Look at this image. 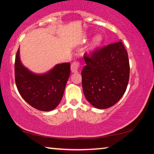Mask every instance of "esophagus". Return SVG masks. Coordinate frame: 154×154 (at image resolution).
Masks as SVG:
<instances>
[{"mask_svg": "<svg viewBox=\"0 0 154 154\" xmlns=\"http://www.w3.org/2000/svg\"><path fill=\"white\" fill-rule=\"evenodd\" d=\"M79 63L77 61H75V62L72 63L71 64V71L72 72H77L79 70Z\"/></svg>", "mask_w": 154, "mask_h": 154, "instance_id": "esophagus-1", "label": "esophagus"}]
</instances>
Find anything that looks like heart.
<instances>
[{
	"label": "heart",
	"instance_id": "obj_1",
	"mask_svg": "<svg viewBox=\"0 0 154 154\" xmlns=\"http://www.w3.org/2000/svg\"><path fill=\"white\" fill-rule=\"evenodd\" d=\"M102 42V37L100 35H97L95 36V38H93V41H92L91 46L92 48H95L98 46H100L101 43Z\"/></svg>",
	"mask_w": 154,
	"mask_h": 154
}]
</instances>
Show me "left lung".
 <instances>
[{"label":"left lung","instance_id":"left-lung-1","mask_svg":"<svg viewBox=\"0 0 154 154\" xmlns=\"http://www.w3.org/2000/svg\"><path fill=\"white\" fill-rule=\"evenodd\" d=\"M82 72L85 97L94 107L106 109L121 99L129 79L128 54L121 41L84 54Z\"/></svg>","mask_w":154,"mask_h":154}]
</instances>
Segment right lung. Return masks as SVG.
<instances>
[{
	"instance_id": "1",
	"label": "right lung",
	"mask_w": 154,
	"mask_h": 154,
	"mask_svg": "<svg viewBox=\"0 0 154 154\" xmlns=\"http://www.w3.org/2000/svg\"><path fill=\"white\" fill-rule=\"evenodd\" d=\"M14 68L16 85L27 103L42 111H50L58 106L70 76V63L57 64L47 72L36 74L23 65L18 48Z\"/></svg>"
}]
</instances>
